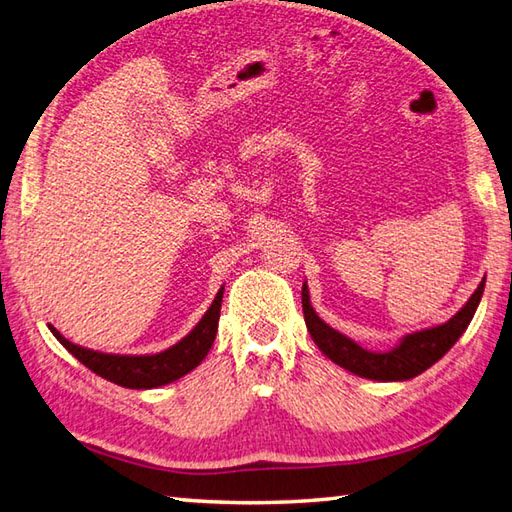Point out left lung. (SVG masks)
I'll list each match as a JSON object with an SVG mask.
<instances>
[{
  "instance_id": "obj_1",
  "label": "left lung",
  "mask_w": 512,
  "mask_h": 512,
  "mask_svg": "<svg viewBox=\"0 0 512 512\" xmlns=\"http://www.w3.org/2000/svg\"><path fill=\"white\" fill-rule=\"evenodd\" d=\"M483 286H486V282L477 286V291L472 293L466 306L457 315H452L448 322L439 324V327L410 333V336L401 340V345L389 351L362 349L351 338L342 336L340 331L331 329L327 322H322L318 313L313 311L306 284L302 286V311L306 329H309L313 342L336 365L369 380H410L423 374L427 367H432L436 360L443 358L452 349L454 342L461 338V333L468 329L483 295Z\"/></svg>"
}]
</instances>
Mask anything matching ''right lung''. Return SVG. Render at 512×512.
Returning <instances> with one entry per match:
<instances>
[{
    "label": "right lung",
    "mask_w": 512,
    "mask_h": 512,
    "mask_svg": "<svg viewBox=\"0 0 512 512\" xmlns=\"http://www.w3.org/2000/svg\"><path fill=\"white\" fill-rule=\"evenodd\" d=\"M221 297H224V286L219 288L215 302L210 304L206 315L199 320L188 336L176 342L170 349L152 356H118V353H100L94 349H85L69 342L58 329H49L60 345L73 353L82 365L89 367L94 374L111 380L120 387L129 389H152L167 383H174L181 376L188 374L199 362L208 356V351L217 336V322L221 313Z\"/></svg>",
    "instance_id": "right-lung-1"
}]
</instances>
